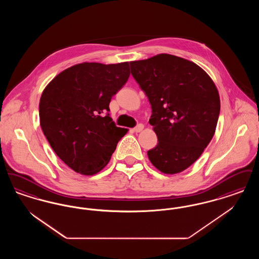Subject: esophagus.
I'll return each mask as SVG.
<instances>
[{
    "label": "esophagus",
    "instance_id": "1",
    "mask_svg": "<svg viewBox=\"0 0 259 259\" xmlns=\"http://www.w3.org/2000/svg\"><path fill=\"white\" fill-rule=\"evenodd\" d=\"M143 129H144V124L140 123L138 124L135 128H134V131H135L136 133H139V132H141Z\"/></svg>",
    "mask_w": 259,
    "mask_h": 259
}]
</instances>
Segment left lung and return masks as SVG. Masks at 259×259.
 Returning a JSON list of instances; mask_svg holds the SVG:
<instances>
[{
  "instance_id": "1",
  "label": "left lung",
  "mask_w": 259,
  "mask_h": 259,
  "mask_svg": "<svg viewBox=\"0 0 259 259\" xmlns=\"http://www.w3.org/2000/svg\"><path fill=\"white\" fill-rule=\"evenodd\" d=\"M130 67L151 105L149 124L158 139L148 158L164 174L183 172L214 135L221 111L215 84L195 63L171 54L130 62Z\"/></svg>"
}]
</instances>
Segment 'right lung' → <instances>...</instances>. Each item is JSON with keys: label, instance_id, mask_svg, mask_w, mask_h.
<instances>
[{"label": "right lung", "instance_id": "obj_1", "mask_svg": "<svg viewBox=\"0 0 259 259\" xmlns=\"http://www.w3.org/2000/svg\"><path fill=\"white\" fill-rule=\"evenodd\" d=\"M129 75L128 62H85L64 70L45 88L38 106L41 130L74 172L92 176L103 170L127 133L108 112Z\"/></svg>", "mask_w": 259, "mask_h": 259}]
</instances>
